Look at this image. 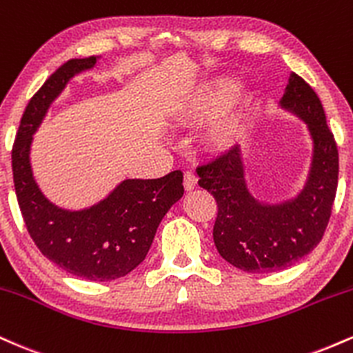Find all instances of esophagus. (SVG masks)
Wrapping results in <instances>:
<instances>
[{
  "label": "esophagus",
  "instance_id": "34e87169",
  "mask_svg": "<svg viewBox=\"0 0 353 353\" xmlns=\"http://www.w3.org/2000/svg\"><path fill=\"white\" fill-rule=\"evenodd\" d=\"M197 185V176L194 172L185 171L184 172V188L185 190H192Z\"/></svg>",
  "mask_w": 353,
  "mask_h": 353
}]
</instances>
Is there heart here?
Wrapping results in <instances>:
<instances>
[{"label":"heart","mask_w":353,"mask_h":353,"mask_svg":"<svg viewBox=\"0 0 353 353\" xmlns=\"http://www.w3.org/2000/svg\"><path fill=\"white\" fill-rule=\"evenodd\" d=\"M234 84L229 79H219L208 86L197 88L184 98L176 101L172 114L179 121H196L209 117L228 106L232 98ZM244 134V119L239 109H229L210 124L209 143L217 149H229L236 145Z\"/></svg>","instance_id":"heart-1"}]
</instances>
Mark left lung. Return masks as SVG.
I'll return each mask as SVG.
<instances>
[{
    "mask_svg": "<svg viewBox=\"0 0 353 353\" xmlns=\"http://www.w3.org/2000/svg\"><path fill=\"white\" fill-rule=\"evenodd\" d=\"M282 108L302 117L314 139L305 188L292 201L267 205L247 190L239 145L197 168L199 185L217 202L214 244L222 259L250 274L287 269L314 250L325 232L339 184V149L319 96L289 76Z\"/></svg>",
    "mask_w": 353,
    "mask_h": 353,
    "instance_id": "1",
    "label": "left lung"
}]
</instances>
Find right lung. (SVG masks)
Wrapping results in <instances>:
<instances>
[{"label": "right lung", "instance_id": "1", "mask_svg": "<svg viewBox=\"0 0 353 353\" xmlns=\"http://www.w3.org/2000/svg\"><path fill=\"white\" fill-rule=\"evenodd\" d=\"M96 63L98 56L70 59L38 89L23 112L11 163L19 209L39 252L71 275L104 282L124 277L144 261L157 225L184 188L182 172L172 171L161 179H125L84 210L59 209L43 196L30 164L33 134L68 81Z\"/></svg>", "mask_w": 353, "mask_h": 353}]
</instances>
